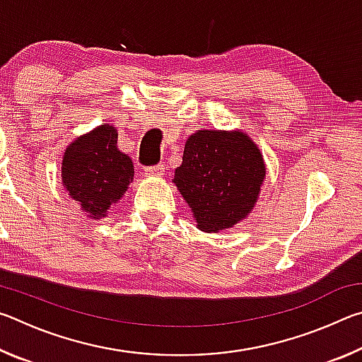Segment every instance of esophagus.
<instances>
[{
    "mask_svg": "<svg viewBox=\"0 0 362 362\" xmlns=\"http://www.w3.org/2000/svg\"><path fill=\"white\" fill-rule=\"evenodd\" d=\"M163 173H164L163 164H158V166H150V168L145 169L146 177H161Z\"/></svg>",
    "mask_w": 362,
    "mask_h": 362,
    "instance_id": "obj_1",
    "label": "esophagus"
}]
</instances>
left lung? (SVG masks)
<instances>
[{
  "label": "left lung",
  "mask_w": 362,
  "mask_h": 362,
  "mask_svg": "<svg viewBox=\"0 0 362 362\" xmlns=\"http://www.w3.org/2000/svg\"><path fill=\"white\" fill-rule=\"evenodd\" d=\"M263 156L241 131H198L189 136L174 183L206 233L246 218L265 179Z\"/></svg>",
  "instance_id": "obj_1"
}]
</instances>
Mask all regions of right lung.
Segmentation results:
<instances>
[{"instance_id":"1","label":"right lung","mask_w":362,"mask_h":362,"mask_svg":"<svg viewBox=\"0 0 362 362\" xmlns=\"http://www.w3.org/2000/svg\"><path fill=\"white\" fill-rule=\"evenodd\" d=\"M118 131L100 124L66 146L62 185L90 218L107 216L134 179L132 159L118 150Z\"/></svg>"}]
</instances>
